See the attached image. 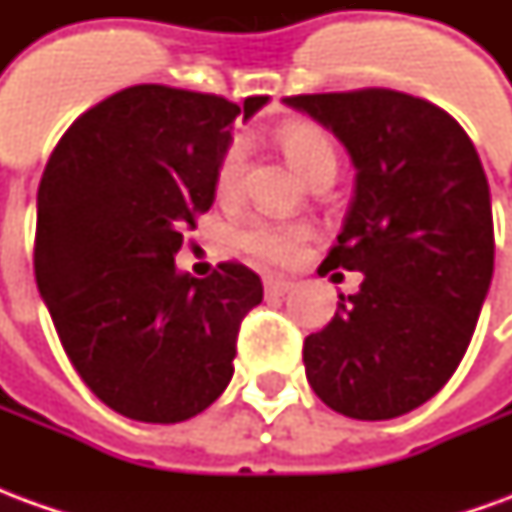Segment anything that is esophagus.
<instances>
[{"mask_svg":"<svg viewBox=\"0 0 512 512\" xmlns=\"http://www.w3.org/2000/svg\"><path fill=\"white\" fill-rule=\"evenodd\" d=\"M263 288H266V296H285L293 282L285 277H263Z\"/></svg>","mask_w":512,"mask_h":512,"instance_id":"34e87169","label":"esophagus"}]
</instances>
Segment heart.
Returning a JSON list of instances; mask_svg holds the SVG:
<instances>
[{"label":"heart","mask_w":512,"mask_h":512,"mask_svg":"<svg viewBox=\"0 0 512 512\" xmlns=\"http://www.w3.org/2000/svg\"><path fill=\"white\" fill-rule=\"evenodd\" d=\"M277 145L290 161V167L315 186L321 180H334L337 175V150L329 134L312 123H285L277 128ZM244 169V147L241 142L224 147L213 172V191L222 202H230L238 194ZM310 238V227L301 222H271V219H246L238 224L235 246L257 263L285 266L296 260L301 246Z\"/></svg>","instance_id":"b5f03b06"}]
</instances>
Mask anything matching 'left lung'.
<instances>
[{
  "label": "left lung",
  "instance_id": "8db88e82",
  "mask_svg": "<svg viewBox=\"0 0 512 512\" xmlns=\"http://www.w3.org/2000/svg\"><path fill=\"white\" fill-rule=\"evenodd\" d=\"M285 104L332 128L356 164L343 233L318 274L362 271V285L304 340L307 381L345 417L408 414L461 365L491 285L483 164L466 131L417 95L365 87Z\"/></svg>",
  "mask_w": 512,
  "mask_h": 512
}]
</instances>
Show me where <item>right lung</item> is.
<instances>
[{"mask_svg": "<svg viewBox=\"0 0 512 512\" xmlns=\"http://www.w3.org/2000/svg\"><path fill=\"white\" fill-rule=\"evenodd\" d=\"M244 101V117L266 104ZM241 106L222 95L134 84L87 109L38 189L35 279L76 373L136 422H183L233 378L252 268L175 271L183 233L213 205L216 161Z\"/></svg>", "mask_w": 512, "mask_h": 512, "instance_id": "obj_1", "label": "right lung"}]
</instances>
